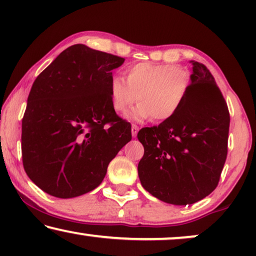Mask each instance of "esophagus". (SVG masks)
Segmentation results:
<instances>
[{
    "mask_svg": "<svg viewBox=\"0 0 256 256\" xmlns=\"http://www.w3.org/2000/svg\"><path fill=\"white\" fill-rule=\"evenodd\" d=\"M138 126H136V124H132V138H136V136H138Z\"/></svg>",
    "mask_w": 256,
    "mask_h": 256,
    "instance_id": "esophagus-1",
    "label": "esophagus"
}]
</instances>
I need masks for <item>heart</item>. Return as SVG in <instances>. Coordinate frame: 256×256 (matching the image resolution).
<instances>
[{"label": "heart", "mask_w": 256, "mask_h": 256, "mask_svg": "<svg viewBox=\"0 0 256 256\" xmlns=\"http://www.w3.org/2000/svg\"><path fill=\"white\" fill-rule=\"evenodd\" d=\"M191 87L188 70L169 64L138 62L126 70V80L113 76L110 84L112 106L124 113L138 100L127 115L132 121L169 120L183 106Z\"/></svg>", "instance_id": "1"}]
</instances>
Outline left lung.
Returning <instances> with one entry per match:
<instances>
[{"instance_id": "obj_1", "label": "left lung", "mask_w": 256, "mask_h": 256, "mask_svg": "<svg viewBox=\"0 0 256 256\" xmlns=\"http://www.w3.org/2000/svg\"><path fill=\"white\" fill-rule=\"evenodd\" d=\"M191 62V87L180 110L138 134L144 146L138 168L142 186L160 200L184 206L218 185L230 129L228 108L214 78L205 65Z\"/></svg>"}]
</instances>
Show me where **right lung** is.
<instances>
[{"label":"right lung","instance_id":"right-lung-1","mask_svg":"<svg viewBox=\"0 0 256 256\" xmlns=\"http://www.w3.org/2000/svg\"><path fill=\"white\" fill-rule=\"evenodd\" d=\"M124 62L76 44L34 80L22 120V160L46 194L66 199L94 190L132 140V126L118 116L110 96L112 71Z\"/></svg>","mask_w":256,"mask_h":256}]
</instances>
